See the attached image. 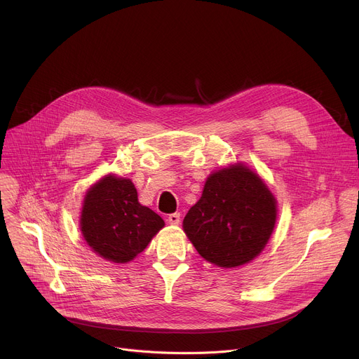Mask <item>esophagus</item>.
Masks as SVG:
<instances>
[{"label":"esophagus","mask_w":359,"mask_h":359,"mask_svg":"<svg viewBox=\"0 0 359 359\" xmlns=\"http://www.w3.org/2000/svg\"><path fill=\"white\" fill-rule=\"evenodd\" d=\"M168 222H169L172 226H177V224L180 223V213H172V215H169Z\"/></svg>","instance_id":"1"}]
</instances>
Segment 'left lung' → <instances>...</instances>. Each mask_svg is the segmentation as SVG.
I'll return each instance as SVG.
<instances>
[{
  "mask_svg": "<svg viewBox=\"0 0 359 359\" xmlns=\"http://www.w3.org/2000/svg\"><path fill=\"white\" fill-rule=\"evenodd\" d=\"M277 220V201L257 173L237 163L212 173L183 230L209 263L231 269L264 250Z\"/></svg>",
  "mask_w": 359,
  "mask_h": 359,
  "instance_id": "left-lung-1",
  "label": "left lung"
}]
</instances>
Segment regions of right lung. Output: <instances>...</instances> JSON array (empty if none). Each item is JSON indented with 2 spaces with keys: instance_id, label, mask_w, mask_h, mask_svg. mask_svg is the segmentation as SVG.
I'll return each instance as SVG.
<instances>
[{
  "instance_id": "right-lung-1",
  "label": "right lung",
  "mask_w": 359,
  "mask_h": 359,
  "mask_svg": "<svg viewBox=\"0 0 359 359\" xmlns=\"http://www.w3.org/2000/svg\"><path fill=\"white\" fill-rule=\"evenodd\" d=\"M163 226L159 215L139 203L135 184L129 179L108 175L85 194L82 236L108 262L133 260Z\"/></svg>"
}]
</instances>
